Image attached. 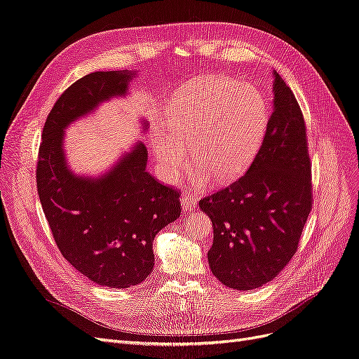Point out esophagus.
Masks as SVG:
<instances>
[{
  "label": "esophagus",
  "instance_id": "1",
  "mask_svg": "<svg viewBox=\"0 0 359 359\" xmlns=\"http://www.w3.org/2000/svg\"><path fill=\"white\" fill-rule=\"evenodd\" d=\"M196 207V198L192 194H183L182 195V210L183 211H192Z\"/></svg>",
  "mask_w": 359,
  "mask_h": 359
}]
</instances>
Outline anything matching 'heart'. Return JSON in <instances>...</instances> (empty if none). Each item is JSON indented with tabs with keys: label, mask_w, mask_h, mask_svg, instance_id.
Here are the masks:
<instances>
[{
	"label": "heart",
	"mask_w": 359,
	"mask_h": 359,
	"mask_svg": "<svg viewBox=\"0 0 359 359\" xmlns=\"http://www.w3.org/2000/svg\"><path fill=\"white\" fill-rule=\"evenodd\" d=\"M269 124L268 102L250 84L208 76L172 102L165 131L152 139V151L167 182L179 179L191 148L194 177L224 183L253 163Z\"/></svg>",
	"instance_id": "obj_1"
}]
</instances>
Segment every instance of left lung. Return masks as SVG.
<instances>
[{
	"mask_svg": "<svg viewBox=\"0 0 359 359\" xmlns=\"http://www.w3.org/2000/svg\"><path fill=\"white\" fill-rule=\"evenodd\" d=\"M266 135L245 175L203 198L213 223L210 269L240 291L268 284L294 256L312 208L311 161L300 106L276 71Z\"/></svg>",
	"mask_w": 359,
	"mask_h": 359,
	"instance_id": "1",
	"label": "left lung"
}]
</instances>
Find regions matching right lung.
Wrapping results in <instances>:
<instances>
[{
    "label": "right lung",
    "mask_w": 359,
    "mask_h": 359,
    "mask_svg": "<svg viewBox=\"0 0 359 359\" xmlns=\"http://www.w3.org/2000/svg\"><path fill=\"white\" fill-rule=\"evenodd\" d=\"M137 71H97L78 79L53 106L43 130L36 188L62 256L88 280L128 288L154 269V238L180 216L179 192L148 171V151L136 142L99 176L75 175L65 130L104 102L128 95ZM143 131L148 121H142Z\"/></svg>",
    "instance_id": "right-lung-1"
}]
</instances>
